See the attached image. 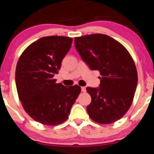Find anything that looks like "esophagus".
Returning <instances> with one entry per match:
<instances>
[{"label":"esophagus","instance_id":"34e87169","mask_svg":"<svg viewBox=\"0 0 154 154\" xmlns=\"http://www.w3.org/2000/svg\"><path fill=\"white\" fill-rule=\"evenodd\" d=\"M81 91L83 92H86V88L85 87H81Z\"/></svg>","mask_w":154,"mask_h":154}]
</instances>
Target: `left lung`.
Returning a JSON list of instances; mask_svg holds the SVG:
<instances>
[{
	"label": "left lung",
	"instance_id": "1",
	"mask_svg": "<svg viewBox=\"0 0 154 154\" xmlns=\"http://www.w3.org/2000/svg\"><path fill=\"white\" fill-rule=\"evenodd\" d=\"M74 43L82 60L101 75L100 88H86L92 98L88 115L98 123H114L133 101L138 80L133 59L121 43L105 34L75 37Z\"/></svg>",
	"mask_w": 154,
	"mask_h": 154
}]
</instances>
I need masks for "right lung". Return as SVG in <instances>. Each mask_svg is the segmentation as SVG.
<instances>
[{
	"label": "right lung",
	"instance_id": "1",
	"mask_svg": "<svg viewBox=\"0 0 154 154\" xmlns=\"http://www.w3.org/2000/svg\"><path fill=\"white\" fill-rule=\"evenodd\" d=\"M72 41L71 38L58 35L41 38L24 50L17 64L19 99L29 116L43 125L66 121L81 91L79 85L66 88L53 79Z\"/></svg>",
	"mask_w": 154,
	"mask_h": 154
}]
</instances>
